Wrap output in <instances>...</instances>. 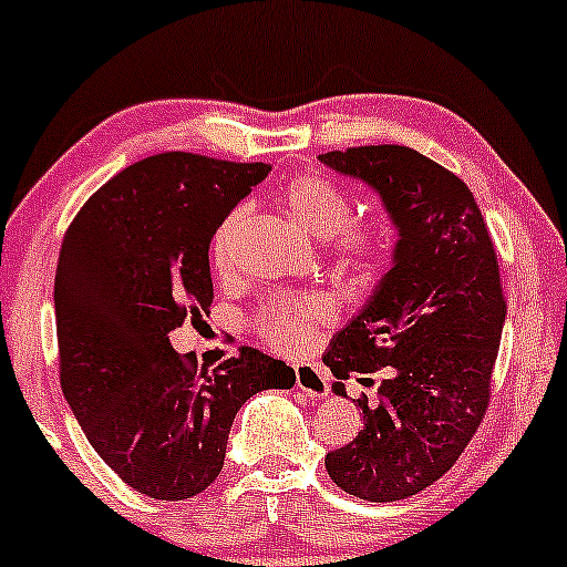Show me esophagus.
Here are the masks:
<instances>
[{
    "label": "esophagus",
    "mask_w": 567,
    "mask_h": 567,
    "mask_svg": "<svg viewBox=\"0 0 567 567\" xmlns=\"http://www.w3.org/2000/svg\"><path fill=\"white\" fill-rule=\"evenodd\" d=\"M295 384L300 390H306L308 395H313V399H324V395L330 393V384H327L324 371L311 363L295 365Z\"/></svg>",
    "instance_id": "obj_1"
}]
</instances>
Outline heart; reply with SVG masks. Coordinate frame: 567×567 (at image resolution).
Segmentation results:
<instances>
[{
  "label": "heart",
  "mask_w": 567,
  "mask_h": 567,
  "mask_svg": "<svg viewBox=\"0 0 567 567\" xmlns=\"http://www.w3.org/2000/svg\"><path fill=\"white\" fill-rule=\"evenodd\" d=\"M281 207L300 229L319 237L330 259L343 270H373L388 254V231L371 220H349V196L319 174H297L281 188ZM245 224V209L226 215L213 235V267L229 276L235 267L237 237ZM336 306L324 295H302L295 300H272L256 317V330L272 349L286 354L302 352L317 341V324L330 322Z\"/></svg>",
  "instance_id": "b5f03b06"
}]
</instances>
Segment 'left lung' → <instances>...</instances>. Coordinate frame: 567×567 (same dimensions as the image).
<instances>
[{
	"label": "left lung",
	"instance_id": "8db88e82",
	"mask_svg": "<svg viewBox=\"0 0 567 567\" xmlns=\"http://www.w3.org/2000/svg\"><path fill=\"white\" fill-rule=\"evenodd\" d=\"M382 198L399 243L363 311L324 352L336 379L384 369L363 429L324 456L330 481L369 502L423 492L456 464L486 414L507 302L475 196L445 166L399 144L319 155ZM347 395L343 382L332 384Z\"/></svg>",
	"mask_w": 567,
	"mask_h": 567
}]
</instances>
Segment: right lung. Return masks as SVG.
Listing matches in <instances>:
<instances>
[{
  "instance_id": "1",
  "label": "right lung",
  "mask_w": 567,
  "mask_h": 567,
  "mask_svg": "<svg viewBox=\"0 0 567 567\" xmlns=\"http://www.w3.org/2000/svg\"><path fill=\"white\" fill-rule=\"evenodd\" d=\"M267 174L194 153L144 157L86 198L62 240V393L97 456L153 499L202 494L245 401L295 384V369L259 349L196 371L168 341L207 313L215 229Z\"/></svg>"
}]
</instances>
